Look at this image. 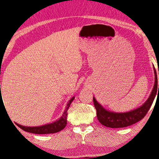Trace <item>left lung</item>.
I'll return each mask as SVG.
<instances>
[{"label":"left lung","instance_id":"left-lung-1","mask_svg":"<svg viewBox=\"0 0 159 159\" xmlns=\"http://www.w3.org/2000/svg\"><path fill=\"white\" fill-rule=\"evenodd\" d=\"M154 72L155 84L149 98L142 106L134 110L124 112V113H113V112L106 110L96 101L95 98H93L94 105L97 110V116L100 123L102 125L109 128H124L132 125L141 120L146 115L153 104L156 95L159 92V84L158 85L157 75H156L155 68ZM158 88H159L158 91H157Z\"/></svg>","mask_w":159,"mask_h":159}]
</instances>
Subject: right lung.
Listing matches in <instances>:
<instances>
[{
  "label": "right lung",
  "mask_w": 159,
  "mask_h": 159,
  "mask_svg": "<svg viewBox=\"0 0 159 159\" xmlns=\"http://www.w3.org/2000/svg\"><path fill=\"white\" fill-rule=\"evenodd\" d=\"M75 97L70 100L69 102L67 103L66 109L63 113L62 116L57 120V121L53 122L52 124H45L44 126H35V127H27V126H20V124H16L18 126V127H20L21 129H23V131H27V132H30L33 134H54L57 133L58 131H60L64 129L66 125H67V110L69 109V107L71 104L72 102L74 100Z\"/></svg>",
  "instance_id": "obj_1"
}]
</instances>
